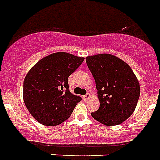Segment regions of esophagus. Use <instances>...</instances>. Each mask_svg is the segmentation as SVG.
Here are the masks:
<instances>
[{"label":"esophagus","instance_id":"1","mask_svg":"<svg viewBox=\"0 0 160 160\" xmlns=\"http://www.w3.org/2000/svg\"><path fill=\"white\" fill-rule=\"evenodd\" d=\"M82 98H83V100H84V101L89 100V99L90 98V93H87V94L84 95V96L82 97Z\"/></svg>","mask_w":160,"mask_h":160}]
</instances>
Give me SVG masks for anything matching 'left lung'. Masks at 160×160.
Returning <instances> with one entry per match:
<instances>
[{"instance_id":"1","label":"left lung","mask_w":160,"mask_h":160,"mask_svg":"<svg viewBox=\"0 0 160 160\" xmlns=\"http://www.w3.org/2000/svg\"><path fill=\"white\" fill-rule=\"evenodd\" d=\"M86 63L93 76L100 102L91 116L107 126L121 124L134 112L140 93L137 76L129 65L110 54L87 56Z\"/></svg>"}]
</instances>
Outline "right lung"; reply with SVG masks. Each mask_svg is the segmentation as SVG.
Wrapping results in <instances>:
<instances>
[{
    "mask_svg": "<svg viewBox=\"0 0 160 160\" xmlns=\"http://www.w3.org/2000/svg\"><path fill=\"white\" fill-rule=\"evenodd\" d=\"M84 61L66 52L41 58L23 80V102L31 115L40 124L55 126L70 117L81 97L69 90L68 77Z\"/></svg>",
    "mask_w": 160,
    "mask_h": 160,
    "instance_id": "add662e5",
    "label": "right lung"
}]
</instances>
